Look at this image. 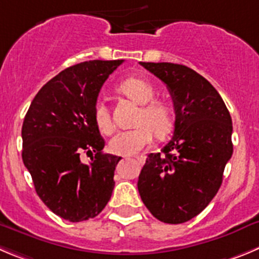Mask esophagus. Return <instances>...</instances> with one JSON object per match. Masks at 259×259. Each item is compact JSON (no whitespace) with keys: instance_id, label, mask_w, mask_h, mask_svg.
I'll return each instance as SVG.
<instances>
[{"instance_id":"34e87169","label":"esophagus","mask_w":259,"mask_h":259,"mask_svg":"<svg viewBox=\"0 0 259 259\" xmlns=\"http://www.w3.org/2000/svg\"><path fill=\"white\" fill-rule=\"evenodd\" d=\"M135 158H137V161L139 163H144V157H142V156H138V157H135Z\"/></svg>"}]
</instances>
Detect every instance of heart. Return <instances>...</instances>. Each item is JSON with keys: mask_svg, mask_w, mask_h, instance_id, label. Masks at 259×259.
I'll return each mask as SVG.
<instances>
[{"mask_svg": "<svg viewBox=\"0 0 259 259\" xmlns=\"http://www.w3.org/2000/svg\"><path fill=\"white\" fill-rule=\"evenodd\" d=\"M118 89L135 103L143 105L137 117V125L139 126L117 133L110 142V151L112 153L132 156L151 144L153 133L157 137H165L170 132L174 124V113L167 102L153 100L156 89L147 79L129 78L120 84ZM93 115L97 126L103 134H111L113 132L115 124L103 101L96 103Z\"/></svg>", "mask_w": 259, "mask_h": 259, "instance_id": "heart-1", "label": "heart"}]
</instances>
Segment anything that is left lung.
Segmentation results:
<instances>
[{
    "label": "left lung",
    "instance_id": "8db88e82",
    "mask_svg": "<svg viewBox=\"0 0 259 259\" xmlns=\"http://www.w3.org/2000/svg\"><path fill=\"white\" fill-rule=\"evenodd\" d=\"M167 87L175 129L162 153H151L138 180L142 200L166 224H183L209 204L233 154V121L219 92L190 67L141 62Z\"/></svg>",
    "mask_w": 259,
    "mask_h": 259
}]
</instances>
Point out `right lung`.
<instances>
[{
    "mask_svg": "<svg viewBox=\"0 0 259 259\" xmlns=\"http://www.w3.org/2000/svg\"><path fill=\"white\" fill-rule=\"evenodd\" d=\"M124 60L80 62L40 88L21 129L23 162L35 192L55 214L70 222L93 219L110 200L121 157L102 153L105 139L94 106L108 75ZM91 162H81V154Z\"/></svg>",
    "mask_w": 259,
    "mask_h": 259,
    "instance_id": "1",
    "label": "right lung"
}]
</instances>
